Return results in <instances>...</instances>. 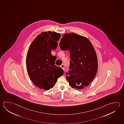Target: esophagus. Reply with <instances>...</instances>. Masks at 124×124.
I'll return each instance as SVG.
<instances>
[{
  "label": "esophagus",
  "instance_id": "esophagus-1",
  "mask_svg": "<svg viewBox=\"0 0 124 124\" xmlns=\"http://www.w3.org/2000/svg\"><path fill=\"white\" fill-rule=\"evenodd\" d=\"M61 67L62 68L63 70L64 69V64H61Z\"/></svg>",
  "mask_w": 124,
  "mask_h": 124
}]
</instances>
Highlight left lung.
I'll return each instance as SVG.
<instances>
[{"instance_id": "obj_1", "label": "left lung", "mask_w": 124, "mask_h": 124, "mask_svg": "<svg viewBox=\"0 0 124 124\" xmlns=\"http://www.w3.org/2000/svg\"><path fill=\"white\" fill-rule=\"evenodd\" d=\"M59 46L62 50L70 52V70L66 73L70 85L78 89L87 86L98 69L96 51L90 41L74 33L64 34Z\"/></svg>"}]
</instances>
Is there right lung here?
<instances>
[{"instance_id": "obj_1", "label": "right lung", "mask_w": 124, "mask_h": 124, "mask_svg": "<svg viewBox=\"0 0 124 124\" xmlns=\"http://www.w3.org/2000/svg\"><path fill=\"white\" fill-rule=\"evenodd\" d=\"M61 35L48 31L42 33L33 40L26 57V67L31 80L41 89L49 90L63 74L61 67L55 65L56 57L51 54L56 49Z\"/></svg>"}]
</instances>
